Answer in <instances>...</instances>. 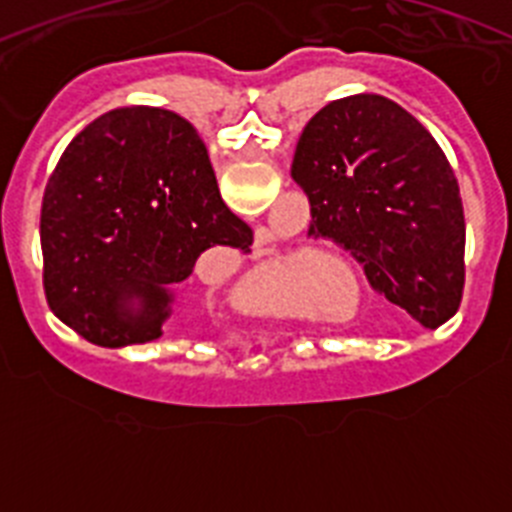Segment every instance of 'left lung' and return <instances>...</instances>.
I'll return each instance as SVG.
<instances>
[{"label":"left lung","mask_w":512,"mask_h":512,"mask_svg":"<svg viewBox=\"0 0 512 512\" xmlns=\"http://www.w3.org/2000/svg\"><path fill=\"white\" fill-rule=\"evenodd\" d=\"M292 179L310 235L351 251L374 292L423 328L459 310L464 207L449 158L400 104L354 94L325 104L297 140Z\"/></svg>","instance_id":"left-lung-1"}]
</instances>
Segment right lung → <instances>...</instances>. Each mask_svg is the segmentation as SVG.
<instances>
[{"label":"right lung","instance_id":"right-lung-1","mask_svg":"<svg viewBox=\"0 0 512 512\" xmlns=\"http://www.w3.org/2000/svg\"><path fill=\"white\" fill-rule=\"evenodd\" d=\"M251 243L253 230L217 192L197 130L161 107H120L89 122L45 184V300L94 346L161 338L171 287L202 253Z\"/></svg>","mask_w":512,"mask_h":512}]
</instances>
